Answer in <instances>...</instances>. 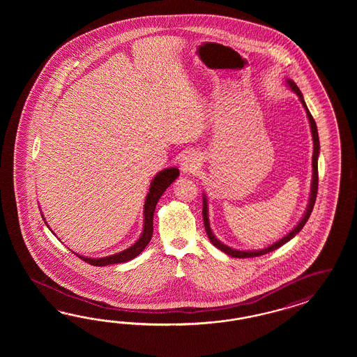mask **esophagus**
Instances as JSON below:
<instances>
[{
  "label": "esophagus",
  "mask_w": 357,
  "mask_h": 357,
  "mask_svg": "<svg viewBox=\"0 0 357 357\" xmlns=\"http://www.w3.org/2000/svg\"><path fill=\"white\" fill-rule=\"evenodd\" d=\"M200 162H202V158H200L199 153L188 151L181 158V169L183 173H195L196 170H199Z\"/></svg>",
  "instance_id": "1"
}]
</instances>
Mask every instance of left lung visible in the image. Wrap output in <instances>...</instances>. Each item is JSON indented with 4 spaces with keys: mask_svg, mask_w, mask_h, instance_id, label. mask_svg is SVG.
Listing matches in <instances>:
<instances>
[{
    "mask_svg": "<svg viewBox=\"0 0 357 357\" xmlns=\"http://www.w3.org/2000/svg\"><path fill=\"white\" fill-rule=\"evenodd\" d=\"M285 82H287L288 87L297 94V97L300 98L303 108H305V111H306L309 123H310V130H312V136H313L314 151L313 161H312V165H313V178H312V185H310L309 203H307L306 211H305V213H303V218L300 220V222H298L296 227H293L292 230H291L287 236H284V237L279 239V241H276L275 243H272L268 248H264V249L261 250H246V251H245V250L231 249V248H229L227 245H224L221 241L217 239L216 236L213 234V231H212V229H211V225H209L208 199H206V194H203V220H204V227H206L208 238H209V241L216 246L217 249L224 251L225 254L233 257V258H254V257H260V255H264V254L271 252V251H273V250L279 249L284 243H287L288 241H291L296 234H298V233L301 231V229L305 227L306 221L309 220V217L312 215V211H313L314 204H315L317 191H318V157H319V137H318V130H317V124H315V121H314L313 116H312L309 108H307L305 100H303V93L300 91L298 86L293 82L292 79H289V78H287Z\"/></svg>",
    "mask_w": 357,
    "mask_h": 357,
    "instance_id": "obj_1",
    "label": "left lung"
}]
</instances>
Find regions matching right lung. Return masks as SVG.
Returning a JSON list of instances; mask_svg holds the SVG:
<instances>
[{"instance_id": "add662e5", "label": "right lung", "mask_w": 357, "mask_h": 357, "mask_svg": "<svg viewBox=\"0 0 357 357\" xmlns=\"http://www.w3.org/2000/svg\"><path fill=\"white\" fill-rule=\"evenodd\" d=\"M178 176H179V169H176V167H167V169H163L162 172H160L153 178L151 187H149V192L146 195L145 204H144V227H142V233H141L140 238L130 248L123 250V251H120L118 254L105 257V258H87V257L78 255L77 252H73V254H76L78 258L85 260L89 264L98 266V267H103V266H108V264L124 263V261H128V260L136 258L137 255H140L144 249L148 246V243L151 242V236H153V216H154L155 206H157L160 197L166 191V188L173 183ZM42 217H43L44 222H45V218H44L43 215H42Z\"/></svg>"}]
</instances>
